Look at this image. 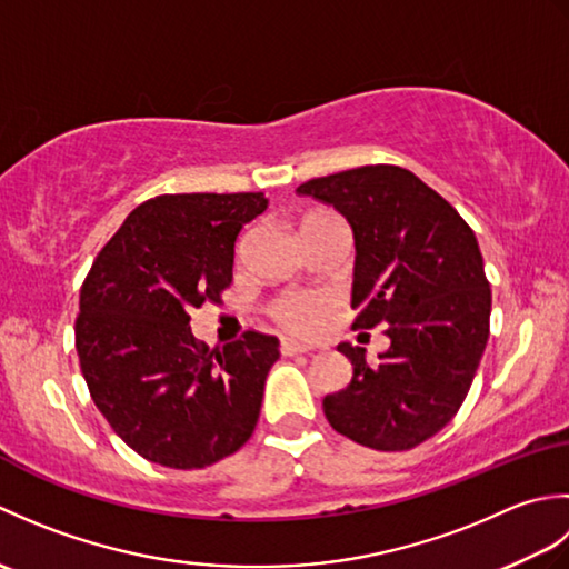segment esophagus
I'll use <instances>...</instances> for the list:
<instances>
[{"label": "esophagus", "mask_w": 569, "mask_h": 569, "mask_svg": "<svg viewBox=\"0 0 569 569\" xmlns=\"http://www.w3.org/2000/svg\"><path fill=\"white\" fill-rule=\"evenodd\" d=\"M312 347L303 345V342H296V340H281V355L286 357H293V355H308Z\"/></svg>", "instance_id": "obj_1"}]
</instances>
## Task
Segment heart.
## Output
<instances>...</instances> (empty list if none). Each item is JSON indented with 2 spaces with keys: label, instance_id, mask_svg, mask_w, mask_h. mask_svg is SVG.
<instances>
[{
  "label": "heart",
  "instance_id": "1",
  "mask_svg": "<svg viewBox=\"0 0 569 569\" xmlns=\"http://www.w3.org/2000/svg\"><path fill=\"white\" fill-rule=\"evenodd\" d=\"M332 310L335 298L330 293H291L283 296L271 308L273 318L281 322L286 330L298 335L316 332Z\"/></svg>",
  "mask_w": 569,
  "mask_h": 569
}]
</instances>
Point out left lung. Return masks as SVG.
Instances as JSON below:
<instances>
[{
    "instance_id": "obj_1",
    "label": "left lung",
    "mask_w": 569,
    "mask_h": 569,
    "mask_svg": "<svg viewBox=\"0 0 569 569\" xmlns=\"http://www.w3.org/2000/svg\"><path fill=\"white\" fill-rule=\"evenodd\" d=\"M298 196L328 202L352 227V328L383 325L377 365L365 347L347 389L322 398L330 426L371 450H410L462 406L489 340L491 288L471 227L401 166H361L312 178Z\"/></svg>"
}]
</instances>
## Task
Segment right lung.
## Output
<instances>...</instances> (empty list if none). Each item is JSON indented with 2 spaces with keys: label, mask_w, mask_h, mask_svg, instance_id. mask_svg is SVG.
<instances>
[{
  "label": "right lung",
  "mask_w": 569,
  "mask_h": 569,
  "mask_svg": "<svg viewBox=\"0 0 569 569\" xmlns=\"http://www.w3.org/2000/svg\"><path fill=\"white\" fill-rule=\"evenodd\" d=\"M263 192H183L141 202L80 288L76 349L100 413L131 450L171 469H202L257 428L278 359L271 335L210 349L190 310L232 283L234 241Z\"/></svg>",
  "instance_id": "add662e5"
}]
</instances>
